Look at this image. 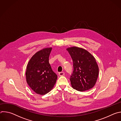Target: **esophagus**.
Wrapping results in <instances>:
<instances>
[{
  "instance_id": "34e87169",
  "label": "esophagus",
  "mask_w": 121,
  "mask_h": 121,
  "mask_svg": "<svg viewBox=\"0 0 121 121\" xmlns=\"http://www.w3.org/2000/svg\"><path fill=\"white\" fill-rule=\"evenodd\" d=\"M64 75H65V73H64V72H59V75L60 76H64Z\"/></svg>"
}]
</instances>
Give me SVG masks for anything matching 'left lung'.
I'll list each match as a JSON object with an SVG mask.
<instances>
[{
    "label": "left lung",
    "instance_id": "1",
    "mask_svg": "<svg viewBox=\"0 0 121 121\" xmlns=\"http://www.w3.org/2000/svg\"><path fill=\"white\" fill-rule=\"evenodd\" d=\"M66 50L73 62L74 70L70 78L72 88L79 91L92 89L99 75V67L95 58L81 48L71 47Z\"/></svg>",
    "mask_w": 121,
    "mask_h": 121
}]
</instances>
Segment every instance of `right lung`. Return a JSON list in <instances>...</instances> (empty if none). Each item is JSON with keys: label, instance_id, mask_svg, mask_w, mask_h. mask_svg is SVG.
Wrapping results in <instances>:
<instances>
[{"label": "right lung", "instance_id": "obj_1", "mask_svg": "<svg viewBox=\"0 0 121 121\" xmlns=\"http://www.w3.org/2000/svg\"><path fill=\"white\" fill-rule=\"evenodd\" d=\"M52 49L46 48L37 52L27 66V82L31 89L38 94L44 95L51 91L57 78L49 63Z\"/></svg>", "mask_w": 121, "mask_h": 121}]
</instances>
